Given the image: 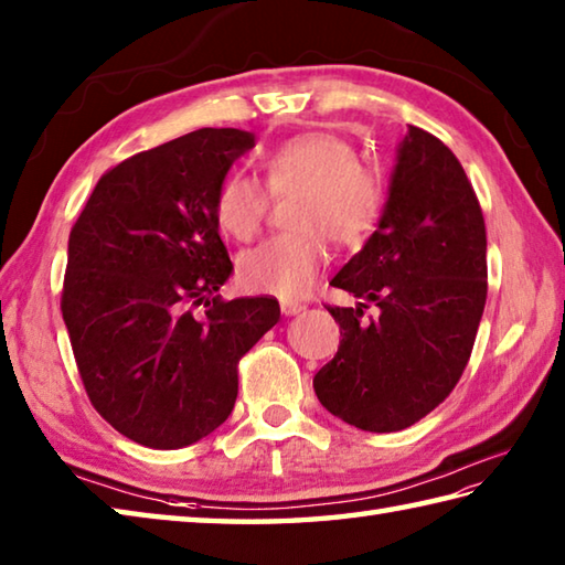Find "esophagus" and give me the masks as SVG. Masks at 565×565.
I'll return each instance as SVG.
<instances>
[{
	"mask_svg": "<svg viewBox=\"0 0 565 565\" xmlns=\"http://www.w3.org/2000/svg\"><path fill=\"white\" fill-rule=\"evenodd\" d=\"M306 309L303 303H299V301H281V311H284V316H296V313H301Z\"/></svg>",
	"mask_w": 565,
	"mask_h": 565,
	"instance_id": "34e87169",
	"label": "esophagus"
}]
</instances>
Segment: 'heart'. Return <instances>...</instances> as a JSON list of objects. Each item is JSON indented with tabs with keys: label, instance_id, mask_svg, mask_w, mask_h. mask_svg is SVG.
I'll return each mask as SVG.
<instances>
[{
	"label": "heart",
	"instance_id": "1",
	"mask_svg": "<svg viewBox=\"0 0 565 565\" xmlns=\"http://www.w3.org/2000/svg\"><path fill=\"white\" fill-rule=\"evenodd\" d=\"M264 184L232 172L214 194V220L237 242L262 232L273 198L299 192L291 224L239 259V279L252 291L301 296L331 259L328 234L341 247H361L381 222L385 190L373 168L358 162L353 146L333 132H301L262 158Z\"/></svg>",
	"mask_w": 565,
	"mask_h": 565
}]
</instances>
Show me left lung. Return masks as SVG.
<instances>
[{"label":"left lung","mask_w":565,"mask_h":565,"mask_svg":"<svg viewBox=\"0 0 565 565\" xmlns=\"http://www.w3.org/2000/svg\"><path fill=\"white\" fill-rule=\"evenodd\" d=\"M331 284L361 303L326 306L343 338L313 377L321 405L367 433L419 423L459 383L487 303L484 214L433 132L409 126L381 224Z\"/></svg>","instance_id":"8db88e82"}]
</instances>
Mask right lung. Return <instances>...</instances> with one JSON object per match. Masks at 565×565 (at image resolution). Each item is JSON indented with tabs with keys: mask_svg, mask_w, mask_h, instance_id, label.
Returning a JSON list of instances; mask_svg holds the SVG:
<instances>
[{
	"mask_svg": "<svg viewBox=\"0 0 565 565\" xmlns=\"http://www.w3.org/2000/svg\"><path fill=\"white\" fill-rule=\"evenodd\" d=\"M254 132L200 128L118 162L68 234L61 313L96 413L152 449L230 417L239 361L279 321L271 296L217 294L232 262L214 194Z\"/></svg>",
	"mask_w": 565,
	"mask_h": 565,
	"instance_id": "obj_1",
	"label": "right lung"
}]
</instances>
